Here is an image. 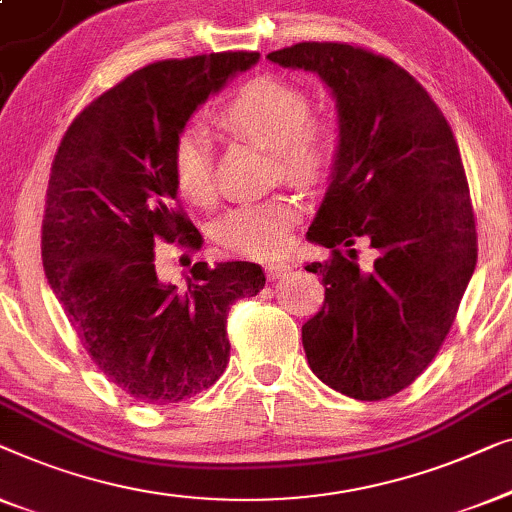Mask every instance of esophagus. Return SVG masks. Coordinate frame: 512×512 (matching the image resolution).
<instances>
[{"instance_id":"esophagus-1","label":"esophagus","mask_w":512,"mask_h":512,"mask_svg":"<svg viewBox=\"0 0 512 512\" xmlns=\"http://www.w3.org/2000/svg\"><path fill=\"white\" fill-rule=\"evenodd\" d=\"M287 271H290V264H285V262H271V264L264 266V273H266V278H269V280H276L280 276H285Z\"/></svg>"}]
</instances>
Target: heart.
<instances>
[{
  "instance_id": "1",
  "label": "heart",
  "mask_w": 512,
  "mask_h": 512,
  "mask_svg": "<svg viewBox=\"0 0 512 512\" xmlns=\"http://www.w3.org/2000/svg\"><path fill=\"white\" fill-rule=\"evenodd\" d=\"M222 122L259 146L271 148L278 174L301 185L327 181L338 160V129L327 118H313L311 99L280 78H255L236 92L222 111ZM178 192L192 204L213 199L211 143L201 127H187L171 157ZM301 206L290 194L234 206L215 225V239L232 253L269 259L290 246V229Z\"/></svg>"
}]
</instances>
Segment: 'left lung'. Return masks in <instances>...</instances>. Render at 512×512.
I'll use <instances>...</instances> for the list:
<instances>
[{
  "mask_svg": "<svg viewBox=\"0 0 512 512\" xmlns=\"http://www.w3.org/2000/svg\"><path fill=\"white\" fill-rule=\"evenodd\" d=\"M266 60L311 71L336 102L338 160L306 239L331 248L325 304L301 327L308 366L345 397L378 401L431 364L478 259L462 155L408 71L348 43L306 41ZM377 250L356 262L354 241Z\"/></svg>",
  "mask_w": 512,
  "mask_h": 512,
  "instance_id": "8db88e82",
  "label": "left lung"
}]
</instances>
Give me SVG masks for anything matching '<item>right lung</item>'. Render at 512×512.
Masks as SVG:
<instances>
[{"label":"right lung","instance_id":"1","mask_svg":"<svg viewBox=\"0 0 512 512\" xmlns=\"http://www.w3.org/2000/svg\"><path fill=\"white\" fill-rule=\"evenodd\" d=\"M257 60L213 53L148 64L97 97L57 148L43 271L92 362L139 403L208 390L229 362V306L264 287L253 262H197L187 290L155 271V241L201 246L178 208L176 139L208 97Z\"/></svg>","mask_w":512,"mask_h":512}]
</instances>
